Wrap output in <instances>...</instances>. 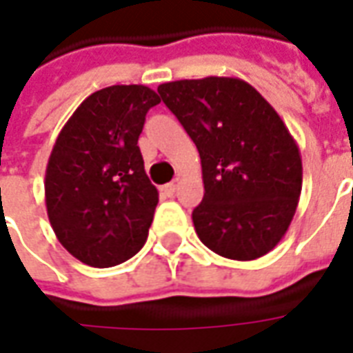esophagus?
Returning a JSON list of instances; mask_svg holds the SVG:
<instances>
[{"instance_id": "obj_1", "label": "esophagus", "mask_w": 353, "mask_h": 353, "mask_svg": "<svg viewBox=\"0 0 353 353\" xmlns=\"http://www.w3.org/2000/svg\"><path fill=\"white\" fill-rule=\"evenodd\" d=\"M179 183H181L179 179H174V181H170L168 185H164V192H166L168 196H174L177 189H179Z\"/></svg>"}]
</instances>
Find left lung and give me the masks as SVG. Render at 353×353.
Instances as JSON below:
<instances>
[{
    "mask_svg": "<svg viewBox=\"0 0 353 353\" xmlns=\"http://www.w3.org/2000/svg\"><path fill=\"white\" fill-rule=\"evenodd\" d=\"M159 94L199 149L204 199L192 223L202 244L234 261L266 255L288 232L303 189L288 126L238 77L172 81Z\"/></svg>",
    "mask_w": 353,
    "mask_h": 353,
    "instance_id": "8db88e82",
    "label": "left lung"
}]
</instances>
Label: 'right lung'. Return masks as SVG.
I'll use <instances>...</instances> for the list:
<instances>
[{
	"label": "right lung",
	"mask_w": 353,
	"mask_h": 353,
	"mask_svg": "<svg viewBox=\"0 0 353 353\" xmlns=\"http://www.w3.org/2000/svg\"><path fill=\"white\" fill-rule=\"evenodd\" d=\"M157 103L143 85L101 88L58 134L45 172L47 215L58 242L85 265H121L145 244L159 191L138 138Z\"/></svg>",
	"instance_id": "1"
}]
</instances>
